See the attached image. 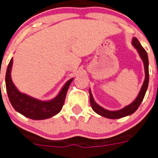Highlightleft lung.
Masks as SVG:
<instances>
[{"mask_svg":"<svg viewBox=\"0 0 158 158\" xmlns=\"http://www.w3.org/2000/svg\"><path fill=\"white\" fill-rule=\"evenodd\" d=\"M132 44L138 50V52L139 53V55L141 56V58H142V61H143V63H144L145 72H146V77H145L144 83L142 85L139 96L135 99V101L133 103H131L130 105L127 106V107H123V109L118 110V111H107V110L104 109V108L101 107L100 106H99L94 101L91 92L89 91V94H90V104H91L92 108H93L95 112L97 113L98 115H101V116H104L107 118L115 119V118H123V117L127 116V115H131V114H133L139 108L142 100L144 98L146 92L147 90L148 84H149V60H148V55L146 50L142 47V45H141L137 38H134L133 40H132Z\"/></svg>","mask_w":158,"mask_h":158,"instance_id":"1","label":"left lung"}]
</instances>
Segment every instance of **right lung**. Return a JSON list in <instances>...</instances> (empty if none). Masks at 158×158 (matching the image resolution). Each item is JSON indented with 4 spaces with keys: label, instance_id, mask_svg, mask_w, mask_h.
Masks as SVG:
<instances>
[{
    "label": "right lung",
    "instance_id": "right-lung-1",
    "mask_svg": "<svg viewBox=\"0 0 158 158\" xmlns=\"http://www.w3.org/2000/svg\"><path fill=\"white\" fill-rule=\"evenodd\" d=\"M12 65V58L10 60L7 68L5 85L8 99L14 109L24 116L36 120L51 118L62 110L65 103L67 91L73 78L65 83L59 94L54 100L50 101H41L18 91L11 79Z\"/></svg>",
    "mask_w": 158,
    "mask_h": 158
}]
</instances>
